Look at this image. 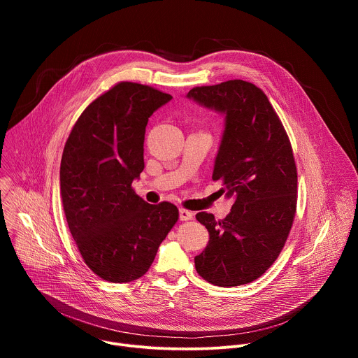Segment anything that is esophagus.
<instances>
[{"label":"esophagus","mask_w":358,"mask_h":358,"mask_svg":"<svg viewBox=\"0 0 358 358\" xmlns=\"http://www.w3.org/2000/svg\"><path fill=\"white\" fill-rule=\"evenodd\" d=\"M178 215H180V220H181V221H189V220H192V217H194V214H192L191 211H187V210H184V208H180Z\"/></svg>","instance_id":"1"}]
</instances>
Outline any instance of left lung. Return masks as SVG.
I'll use <instances>...</instances> for the list:
<instances>
[{"mask_svg":"<svg viewBox=\"0 0 358 358\" xmlns=\"http://www.w3.org/2000/svg\"><path fill=\"white\" fill-rule=\"evenodd\" d=\"M225 117L213 180L235 202L217 221L198 213L210 241L194 258L207 282L231 287L253 282L276 261L290 232L297 201V171L289 137L266 94L235 79L187 93Z\"/></svg>","mask_w":358,"mask_h":358,"instance_id":"obj_1","label":"left lung"}]
</instances>
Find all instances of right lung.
<instances>
[{
    "label": "right lung",
    "instance_id": "right-lung-1",
    "mask_svg": "<svg viewBox=\"0 0 358 358\" xmlns=\"http://www.w3.org/2000/svg\"><path fill=\"white\" fill-rule=\"evenodd\" d=\"M173 99L133 82L99 96L75 123L61 162V196L85 264L101 279L141 278L178 220L174 203L151 206L131 188L144 170L148 117Z\"/></svg>",
    "mask_w": 358,
    "mask_h": 358
}]
</instances>
